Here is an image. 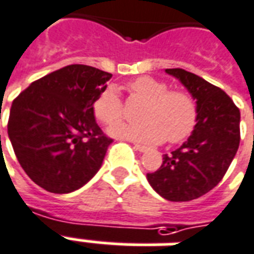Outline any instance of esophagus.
I'll return each mask as SVG.
<instances>
[{
    "label": "esophagus",
    "instance_id": "34e87169",
    "mask_svg": "<svg viewBox=\"0 0 254 254\" xmlns=\"http://www.w3.org/2000/svg\"><path fill=\"white\" fill-rule=\"evenodd\" d=\"M133 148H136V150H137V151H140V152H144V151H147V150H148V148H147L145 145L137 144V143H134V144H133Z\"/></svg>",
    "mask_w": 254,
    "mask_h": 254
}]
</instances>
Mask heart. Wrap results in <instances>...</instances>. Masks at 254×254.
<instances>
[{
    "label": "heart",
    "instance_id": "obj_1",
    "mask_svg": "<svg viewBox=\"0 0 254 254\" xmlns=\"http://www.w3.org/2000/svg\"><path fill=\"white\" fill-rule=\"evenodd\" d=\"M132 96L144 100L139 118L133 124H120L110 127L109 134L118 139L140 143H179L192 132L198 109L187 90H169L168 84L158 78H136L129 84ZM93 114L104 125H114L124 114L122 100L114 86H107L93 103Z\"/></svg>",
    "mask_w": 254,
    "mask_h": 254
}]
</instances>
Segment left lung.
Instances as JSON below:
<instances>
[{"label":"left lung","mask_w":254,"mask_h":254,"mask_svg":"<svg viewBox=\"0 0 254 254\" xmlns=\"http://www.w3.org/2000/svg\"><path fill=\"white\" fill-rule=\"evenodd\" d=\"M194 97V130L177 150L165 154L161 168L147 173L152 190L172 202L196 199L214 189L238 151L241 113L224 90L183 68H166Z\"/></svg>","instance_id":"1"}]
</instances>
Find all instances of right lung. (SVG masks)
I'll return each mask as SVG.
<instances>
[{
  "label": "right lung",
  "mask_w": 254,
  "mask_h": 254,
  "mask_svg": "<svg viewBox=\"0 0 254 254\" xmlns=\"http://www.w3.org/2000/svg\"><path fill=\"white\" fill-rule=\"evenodd\" d=\"M111 77L90 65H65L34 81L13 100L8 136L35 184L68 194L100 169L113 140L96 124L93 103Z\"/></svg>",
  "instance_id": "1"
}]
</instances>
